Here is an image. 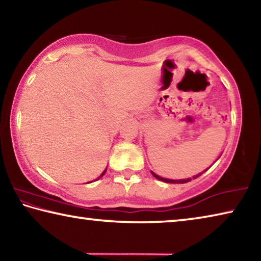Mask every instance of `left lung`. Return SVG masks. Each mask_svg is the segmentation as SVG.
I'll list each match as a JSON object with an SVG mask.
<instances>
[{
  "label": "left lung",
  "instance_id": "1",
  "mask_svg": "<svg viewBox=\"0 0 261 261\" xmlns=\"http://www.w3.org/2000/svg\"><path fill=\"white\" fill-rule=\"evenodd\" d=\"M220 158V156H219ZM218 158V159H219ZM218 159H216V160H218ZM207 169H208V168H207ZM206 169V170H207ZM206 170H204L202 171V173H205ZM202 173H199V174H197V175H194V176H192V177H190V178H182V179H170V178H165V177H161V176H159V175H156L155 173H153V171H151V174L154 176V177H155L156 179H159V180H162V182H166V183H171V184H183V183H188V182H190V180H191L192 178L194 179V178H197V177H199V176L202 174Z\"/></svg>",
  "mask_w": 261,
  "mask_h": 261
}]
</instances>
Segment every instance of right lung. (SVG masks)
<instances>
[{
  "instance_id": "obj_1",
  "label": "right lung",
  "mask_w": 261,
  "mask_h": 261,
  "mask_svg": "<svg viewBox=\"0 0 261 261\" xmlns=\"http://www.w3.org/2000/svg\"><path fill=\"white\" fill-rule=\"evenodd\" d=\"M106 171H107V168H106V169L102 171V174H101L100 176H99V177L98 178H96V179H94V180H98V179H100L101 177H102V176L106 174ZM87 183H92V180H91V182H87Z\"/></svg>"
}]
</instances>
